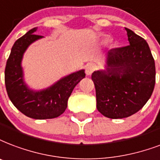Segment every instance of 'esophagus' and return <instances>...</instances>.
<instances>
[{"mask_svg": "<svg viewBox=\"0 0 160 160\" xmlns=\"http://www.w3.org/2000/svg\"><path fill=\"white\" fill-rule=\"evenodd\" d=\"M95 70V65L93 64H87L85 65V74L87 75H91Z\"/></svg>", "mask_w": 160, "mask_h": 160, "instance_id": "1", "label": "esophagus"}]
</instances>
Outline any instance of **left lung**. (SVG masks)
Masks as SVG:
<instances>
[{"instance_id":"left-lung-1","label":"left lung","mask_w":160,"mask_h":160,"mask_svg":"<svg viewBox=\"0 0 160 160\" xmlns=\"http://www.w3.org/2000/svg\"><path fill=\"white\" fill-rule=\"evenodd\" d=\"M129 45L108 51L106 70L91 75L96 107L112 119L138 112L146 104L155 85V64L148 42L126 28Z\"/></svg>"}]
</instances>
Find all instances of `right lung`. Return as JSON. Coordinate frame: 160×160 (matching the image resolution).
<instances>
[{
    "instance_id": "right-lung-1",
    "label": "right lung",
    "mask_w": 160,
    "mask_h": 160,
    "mask_svg": "<svg viewBox=\"0 0 160 160\" xmlns=\"http://www.w3.org/2000/svg\"><path fill=\"white\" fill-rule=\"evenodd\" d=\"M37 29L29 30L12 46L5 69V84L11 102L21 112L34 119H51L64 112L72 91L85 74L80 69L46 89L37 91L29 89L23 79L22 60L29 45L43 38L34 34Z\"/></svg>"
}]
</instances>
